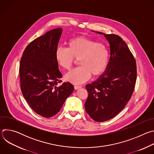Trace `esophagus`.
Instances as JSON below:
<instances>
[{"instance_id":"34e87169","label":"esophagus","mask_w":154,"mask_h":154,"mask_svg":"<svg viewBox=\"0 0 154 154\" xmlns=\"http://www.w3.org/2000/svg\"><path fill=\"white\" fill-rule=\"evenodd\" d=\"M80 88H82L81 86H77V85L74 86V89H75V90H78V89Z\"/></svg>"}]
</instances>
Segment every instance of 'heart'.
Wrapping results in <instances>:
<instances>
[{
    "label": "heart",
    "instance_id": "heart-1",
    "mask_svg": "<svg viewBox=\"0 0 154 154\" xmlns=\"http://www.w3.org/2000/svg\"><path fill=\"white\" fill-rule=\"evenodd\" d=\"M67 49L58 47L55 51V58L63 69L69 70L79 59V67L72 70L65 77L66 80L74 84H81L88 80L91 74L97 76L105 70L108 62L109 52L102 43L85 36L69 39Z\"/></svg>",
    "mask_w": 154,
    "mask_h": 154
}]
</instances>
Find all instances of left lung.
Here are the masks:
<instances>
[{"label": "left lung", "mask_w": 154, "mask_h": 154, "mask_svg": "<svg viewBox=\"0 0 154 154\" xmlns=\"http://www.w3.org/2000/svg\"><path fill=\"white\" fill-rule=\"evenodd\" d=\"M103 35L109 43L110 57L106 69L97 79L87 84L86 113L95 121L116 116L130 99L137 80V64L127 44L116 35Z\"/></svg>", "instance_id": "left-lung-1"}]
</instances>
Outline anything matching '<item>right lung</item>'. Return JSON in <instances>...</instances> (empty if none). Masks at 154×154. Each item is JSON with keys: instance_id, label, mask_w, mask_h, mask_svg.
<instances>
[{"instance_id": "obj_1", "label": "right lung", "mask_w": 154, "mask_h": 154, "mask_svg": "<svg viewBox=\"0 0 154 154\" xmlns=\"http://www.w3.org/2000/svg\"><path fill=\"white\" fill-rule=\"evenodd\" d=\"M62 31L54 29L34 39L20 62L21 91L33 110L45 118L55 115L74 90L68 82L57 86L62 74L54 54Z\"/></svg>"}]
</instances>
